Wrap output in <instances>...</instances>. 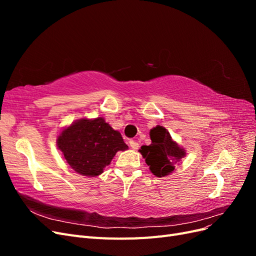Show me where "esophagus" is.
<instances>
[{"label":"esophagus","instance_id":"esophagus-1","mask_svg":"<svg viewBox=\"0 0 256 256\" xmlns=\"http://www.w3.org/2000/svg\"><path fill=\"white\" fill-rule=\"evenodd\" d=\"M129 145H130V147L132 150H138V143L136 141H134V140H130L129 141Z\"/></svg>","mask_w":256,"mask_h":256}]
</instances>
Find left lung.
Segmentation results:
<instances>
[{"label":"left lung","instance_id":"left-lung-1","mask_svg":"<svg viewBox=\"0 0 256 256\" xmlns=\"http://www.w3.org/2000/svg\"><path fill=\"white\" fill-rule=\"evenodd\" d=\"M150 145L140 150L154 175L164 177L172 173L175 166L184 158V150L175 143L166 128L157 126L150 130Z\"/></svg>","mask_w":256,"mask_h":256}]
</instances>
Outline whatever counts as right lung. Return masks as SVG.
I'll use <instances>...</instances> for the list:
<instances>
[{
    "mask_svg": "<svg viewBox=\"0 0 256 256\" xmlns=\"http://www.w3.org/2000/svg\"><path fill=\"white\" fill-rule=\"evenodd\" d=\"M58 146L70 168L84 176L100 175L116 152L128 148L118 131L102 118L74 122L62 131Z\"/></svg>",
    "mask_w": 256,
    "mask_h": 256,
    "instance_id": "add662e5",
    "label": "right lung"
}]
</instances>
